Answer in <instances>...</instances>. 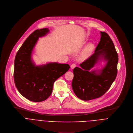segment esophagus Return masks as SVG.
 Returning a JSON list of instances; mask_svg holds the SVG:
<instances>
[{
  "instance_id": "34e87169",
  "label": "esophagus",
  "mask_w": 133,
  "mask_h": 133,
  "mask_svg": "<svg viewBox=\"0 0 133 133\" xmlns=\"http://www.w3.org/2000/svg\"><path fill=\"white\" fill-rule=\"evenodd\" d=\"M75 66H76V64H72L71 65V69H73Z\"/></svg>"
}]
</instances>
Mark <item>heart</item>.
I'll return each instance as SVG.
<instances>
[{"instance_id":"1","label":"heart","mask_w":133,"mask_h":133,"mask_svg":"<svg viewBox=\"0 0 133 133\" xmlns=\"http://www.w3.org/2000/svg\"><path fill=\"white\" fill-rule=\"evenodd\" d=\"M94 49V45L92 43H89L82 50L80 55L79 56V60L83 61L88 59L92 54Z\"/></svg>"}]
</instances>
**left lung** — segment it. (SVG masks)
Segmentation results:
<instances>
[{
    "label": "left lung",
    "mask_w": 133,
    "mask_h": 133,
    "mask_svg": "<svg viewBox=\"0 0 133 133\" xmlns=\"http://www.w3.org/2000/svg\"><path fill=\"white\" fill-rule=\"evenodd\" d=\"M100 41L94 54L73 69L72 88L75 94L83 101L97 98L107 92L116 78L118 55L108 34L100 32ZM102 61L105 62L101 69L90 70Z\"/></svg>",
    "instance_id": "obj_1"
}]
</instances>
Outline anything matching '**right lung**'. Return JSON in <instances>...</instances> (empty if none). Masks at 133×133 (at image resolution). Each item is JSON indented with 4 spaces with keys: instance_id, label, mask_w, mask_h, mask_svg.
Here are the masks:
<instances>
[{
    "instance_id": "right-lung-1",
    "label": "right lung",
    "mask_w": 133,
    "mask_h": 133,
    "mask_svg": "<svg viewBox=\"0 0 133 133\" xmlns=\"http://www.w3.org/2000/svg\"><path fill=\"white\" fill-rule=\"evenodd\" d=\"M48 28L37 29L26 38L17 52L14 63V81L19 93L34 102L46 99L51 94L54 82L70 69L68 64L49 62L37 65L32 59L39 38L46 36Z\"/></svg>"
}]
</instances>
